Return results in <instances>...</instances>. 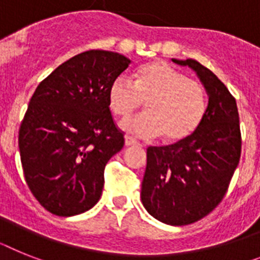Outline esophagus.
<instances>
[{"instance_id":"obj_1","label":"esophagus","mask_w":260,"mask_h":260,"mask_svg":"<svg viewBox=\"0 0 260 260\" xmlns=\"http://www.w3.org/2000/svg\"><path fill=\"white\" fill-rule=\"evenodd\" d=\"M134 145H139V141L129 136H125V147H134Z\"/></svg>"}]
</instances>
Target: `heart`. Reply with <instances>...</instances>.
Here are the masks:
<instances>
[{
  "label": "heart",
  "instance_id": "b5f03b06",
  "mask_svg": "<svg viewBox=\"0 0 260 260\" xmlns=\"http://www.w3.org/2000/svg\"><path fill=\"white\" fill-rule=\"evenodd\" d=\"M147 102V113L121 121L128 135L153 139L165 135L180 141L197 129L206 113V92L200 82L165 62H152L137 70L135 84L119 75L108 88V106L113 115L128 117Z\"/></svg>",
  "mask_w": 260,
  "mask_h": 260
}]
</instances>
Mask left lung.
Segmentation results:
<instances>
[{
	"label": "left lung",
	"instance_id": "1",
	"mask_svg": "<svg viewBox=\"0 0 260 260\" xmlns=\"http://www.w3.org/2000/svg\"><path fill=\"white\" fill-rule=\"evenodd\" d=\"M197 74L208 93L204 120L189 137L147 149L141 202L162 223L184 226L217 208L241 158L237 102L210 70L194 59H172Z\"/></svg>",
	"mask_w": 260,
	"mask_h": 260
}]
</instances>
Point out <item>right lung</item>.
Masks as SVG:
<instances>
[{
	"label": "right lung",
	"mask_w": 260,
	"mask_h": 260,
	"mask_svg": "<svg viewBox=\"0 0 260 260\" xmlns=\"http://www.w3.org/2000/svg\"><path fill=\"white\" fill-rule=\"evenodd\" d=\"M129 64L119 52L84 51L56 67L30 99L18 135L21 162L29 189L52 214H82L100 200L104 168L124 145L108 88Z\"/></svg>",
	"instance_id": "right-lung-1"
}]
</instances>
